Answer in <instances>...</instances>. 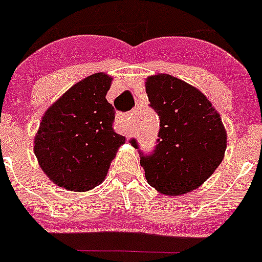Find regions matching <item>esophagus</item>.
I'll return each instance as SVG.
<instances>
[{
	"instance_id": "obj_1",
	"label": "esophagus",
	"mask_w": 262,
	"mask_h": 262,
	"mask_svg": "<svg viewBox=\"0 0 262 262\" xmlns=\"http://www.w3.org/2000/svg\"><path fill=\"white\" fill-rule=\"evenodd\" d=\"M129 119H131L129 113L117 114V119H116L117 127H118L119 129H122L123 133H128L129 128H131V127H129Z\"/></svg>"
}]
</instances>
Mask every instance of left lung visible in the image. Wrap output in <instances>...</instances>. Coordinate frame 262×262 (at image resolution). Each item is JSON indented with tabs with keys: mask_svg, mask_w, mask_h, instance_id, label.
<instances>
[{
	"mask_svg": "<svg viewBox=\"0 0 262 262\" xmlns=\"http://www.w3.org/2000/svg\"><path fill=\"white\" fill-rule=\"evenodd\" d=\"M145 90L161 121L156 150L140 159L146 180L164 195L190 193L224 159L228 135L220 114L196 87L170 74L149 76Z\"/></svg>",
	"mask_w": 262,
	"mask_h": 262,
	"instance_id": "obj_1",
	"label": "left lung"
}]
</instances>
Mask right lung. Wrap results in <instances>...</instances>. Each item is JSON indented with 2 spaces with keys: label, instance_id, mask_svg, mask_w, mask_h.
Instances as JSON below:
<instances>
[{
  "label": "right lung",
  "instance_id": "right-lung-1",
  "mask_svg": "<svg viewBox=\"0 0 262 262\" xmlns=\"http://www.w3.org/2000/svg\"><path fill=\"white\" fill-rule=\"evenodd\" d=\"M113 78L94 73L77 82L42 116L34 154L47 178L71 191L100 185L126 138L113 128L116 112L105 99Z\"/></svg>",
  "mask_w": 262,
  "mask_h": 262
}]
</instances>
